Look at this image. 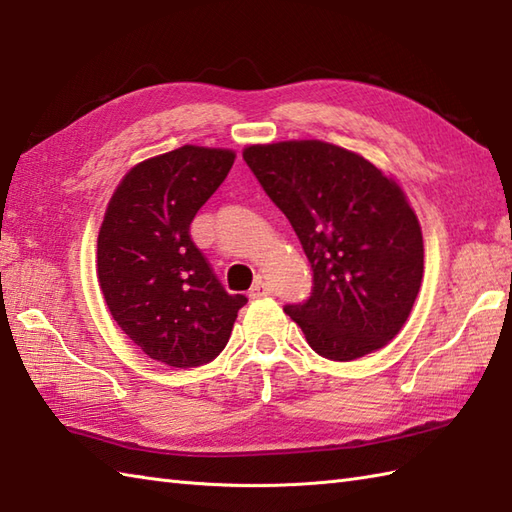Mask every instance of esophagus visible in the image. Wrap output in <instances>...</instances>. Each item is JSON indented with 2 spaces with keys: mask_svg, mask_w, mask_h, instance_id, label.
<instances>
[{
  "mask_svg": "<svg viewBox=\"0 0 512 512\" xmlns=\"http://www.w3.org/2000/svg\"><path fill=\"white\" fill-rule=\"evenodd\" d=\"M268 295H270V286L266 284L262 277H257L253 288H250V292H248V297L250 299H262V297H268Z\"/></svg>",
  "mask_w": 512,
  "mask_h": 512,
  "instance_id": "esophagus-1",
  "label": "esophagus"
}]
</instances>
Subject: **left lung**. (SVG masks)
<instances>
[{"mask_svg":"<svg viewBox=\"0 0 512 512\" xmlns=\"http://www.w3.org/2000/svg\"><path fill=\"white\" fill-rule=\"evenodd\" d=\"M244 162L310 262V297L284 312L312 350L354 361L387 345L409 317L424 268L418 217L398 184L321 140L253 145Z\"/></svg>","mask_w":512,"mask_h":512,"instance_id":"left-lung-1","label":"left lung"}]
</instances>
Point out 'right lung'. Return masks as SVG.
Wrapping results in <instances>:
<instances>
[{"mask_svg":"<svg viewBox=\"0 0 512 512\" xmlns=\"http://www.w3.org/2000/svg\"><path fill=\"white\" fill-rule=\"evenodd\" d=\"M233 162L228 149L184 145L136 165L107 206L96 253L105 303L140 350L171 367L211 363L248 301L228 295L191 239Z\"/></svg>","mask_w":512,"mask_h":512,"instance_id":"obj_1","label":"right lung"}]
</instances>
